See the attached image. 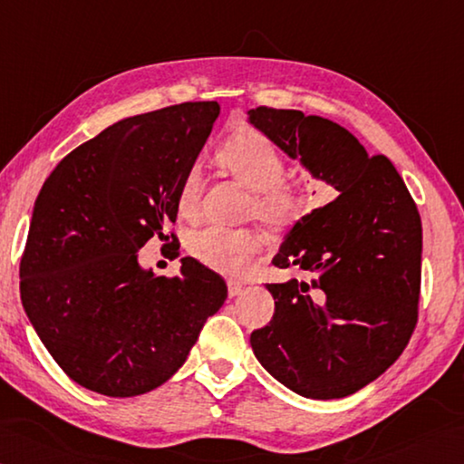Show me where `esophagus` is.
<instances>
[{
    "instance_id": "1",
    "label": "esophagus",
    "mask_w": 464,
    "mask_h": 464,
    "mask_svg": "<svg viewBox=\"0 0 464 464\" xmlns=\"http://www.w3.org/2000/svg\"><path fill=\"white\" fill-rule=\"evenodd\" d=\"M242 283H238V281H227V295L230 297H237V295H240L242 294Z\"/></svg>"
}]
</instances>
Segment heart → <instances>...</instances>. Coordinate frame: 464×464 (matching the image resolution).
I'll return each mask as SVG.
<instances>
[{"label": "heart", "mask_w": 464, "mask_h": 464, "mask_svg": "<svg viewBox=\"0 0 464 464\" xmlns=\"http://www.w3.org/2000/svg\"><path fill=\"white\" fill-rule=\"evenodd\" d=\"M218 160L255 191L253 211L273 230H287L295 226L312 208L310 193L304 185L283 181L285 165L275 146L255 130H245L227 138L219 146ZM199 199V170L189 169L179 185L177 206L185 216H191ZM261 240L248 227L208 226L191 240L193 255L201 263L222 273H238L245 269Z\"/></svg>", "instance_id": "1"}]
</instances>
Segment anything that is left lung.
Masks as SVG:
<instances>
[{"instance_id": "1", "label": "left lung", "mask_w": 464, "mask_h": 464, "mask_svg": "<svg viewBox=\"0 0 464 464\" xmlns=\"http://www.w3.org/2000/svg\"><path fill=\"white\" fill-rule=\"evenodd\" d=\"M258 132L340 193L305 214L273 265L305 281L266 283L273 320L250 334L265 371L307 400H338L400 359L418 320L421 222L387 157L336 121L299 110H248Z\"/></svg>"}]
</instances>
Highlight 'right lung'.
Instances as JSON below:
<instances>
[{"instance_id": "right-lung-1", "label": "right lung", "mask_w": 464, "mask_h": 464, "mask_svg": "<svg viewBox=\"0 0 464 464\" xmlns=\"http://www.w3.org/2000/svg\"><path fill=\"white\" fill-rule=\"evenodd\" d=\"M218 116V102H195L120 120L69 152L40 189L20 263L22 305L81 387L152 392L224 305V279L191 256L173 279L138 263L154 234L169 240L179 185Z\"/></svg>"}]
</instances>
